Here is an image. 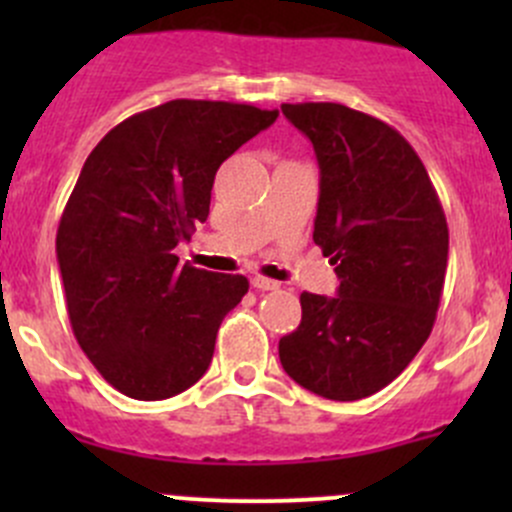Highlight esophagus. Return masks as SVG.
<instances>
[{
  "mask_svg": "<svg viewBox=\"0 0 512 512\" xmlns=\"http://www.w3.org/2000/svg\"><path fill=\"white\" fill-rule=\"evenodd\" d=\"M252 287L255 289H260V292H270V289H277L280 287V282H275V280H267V277H252Z\"/></svg>",
  "mask_w": 512,
  "mask_h": 512,
  "instance_id": "34e87169",
  "label": "esophagus"
}]
</instances>
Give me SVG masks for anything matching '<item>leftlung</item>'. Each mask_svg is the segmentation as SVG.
Wrapping results in <instances>:
<instances>
[{
  "label": "left lung",
  "instance_id": "obj_1",
  "mask_svg": "<svg viewBox=\"0 0 512 512\" xmlns=\"http://www.w3.org/2000/svg\"><path fill=\"white\" fill-rule=\"evenodd\" d=\"M319 163L314 242L339 277L334 297L302 292V322L280 339L299 386L356 401L396 379L436 322L448 225L436 188L396 128L342 103H282Z\"/></svg>",
  "mask_w": 512,
  "mask_h": 512
}]
</instances>
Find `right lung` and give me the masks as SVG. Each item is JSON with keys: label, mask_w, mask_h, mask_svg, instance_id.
<instances>
[{"label": "right lung", "mask_w": 512, "mask_h": 512, "mask_svg": "<svg viewBox=\"0 0 512 512\" xmlns=\"http://www.w3.org/2000/svg\"><path fill=\"white\" fill-rule=\"evenodd\" d=\"M277 111L175 98L118 123L74 185L56 260L71 329L121 394L160 401L208 371L247 277L180 265L175 247L210 213L218 168Z\"/></svg>", "instance_id": "right-lung-1"}]
</instances>
